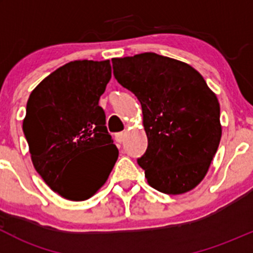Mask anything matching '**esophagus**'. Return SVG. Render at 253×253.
I'll use <instances>...</instances> for the list:
<instances>
[{"label": "esophagus", "mask_w": 253, "mask_h": 253, "mask_svg": "<svg viewBox=\"0 0 253 253\" xmlns=\"http://www.w3.org/2000/svg\"><path fill=\"white\" fill-rule=\"evenodd\" d=\"M125 136H126V134H125V132H119V133L115 134V139H116L117 143H120V144H121V143L125 141Z\"/></svg>", "instance_id": "34e87169"}]
</instances>
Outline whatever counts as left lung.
<instances>
[{"mask_svg": "<svg viewBox=\"0 0 253 253\" xmlns=\"http://www.w3.org/2000/svg\"><path fill=\"white\" fill-rule=\"evenodd\" d=\"M116 81L137 96L148 137L137 159L148 183L181 195L203 180L221 137L220 106L190 65L154 52L112 58Z\"/></svg>", "mask_w": 253, "mask_h": 253, "instance_id": "1", "label": "left lung"}]
</instances>
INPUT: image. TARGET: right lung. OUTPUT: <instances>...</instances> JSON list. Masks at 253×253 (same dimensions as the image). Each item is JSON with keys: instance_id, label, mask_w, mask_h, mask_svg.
<instances>
[{"instance_id": "right-lung-1", "label": "right lung", "mask_w": 253, "mask_h": 253, "mask_svg": "<svg viewBox=\"0 0 253 253\" xmlns=\"http://www.w3.org/2000/svg\"><path fill=\"white\" fill-rule=\"evenodd\" d=\"M111 78L110 61H72L30 94L23 132L33 164L48 187L84 201L105 183L119 150L99 99Z\"/></svg>"}]
</instances>
